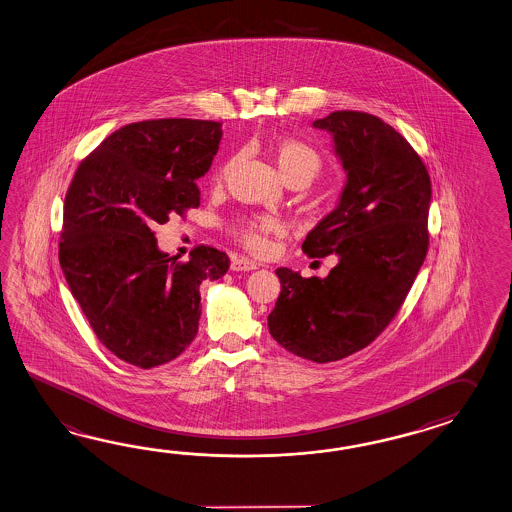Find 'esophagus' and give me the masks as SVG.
I'll return each instance as SVG.
<instances>
[{
  "instance_id": "1",
  "label": "esophagus",
  "mask_w": 512,
  "mask_h": 512,
  "mask_svg": "<svg viewBox=\"0 0 512 512\" xmlns=\"http://www.w3.org/2000/svg\"><path fill=\"white\" fill-rule=\"evenodd\" d=\"M230 267H232V271H254V269H258V263L250 258H245V256H236Z\"/></svg>"
}]
</instances>
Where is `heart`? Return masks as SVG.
<instances>
[{"label":"heart","instance_id":"heart-1","mask_svg":"<svg viewBox=\"0 0 512 512\" xmlns=\"http://www.w3.org/2000/svg\"><path fill=\"white\" fill-rule=\"evenodd\" d=\"M275 159L278 169L282 172L284 180L293 176H302L312 182L315 174L321 169V158L314 148L297 139H286L276 146ZM223 174V171L219 172ZM282 230V223L271 215H256L239 219L236 224L237 236L252 250L267 249L269 236L278 234Z\"/></svg>","mask_w":512,"mask_h":512}]
</instances>
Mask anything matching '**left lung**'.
I'll list each match as a JSON object with an SVG mask.
<instances>
[{
  "label": "left lung",
  "mask_w": 512,
  "mask_h": 512,
  "mask_svg": "<svg viewBox=\"0 0 512 512\" xmlns=\"http://www.w3.org/2000/svg\"><path fill=\"white\" fill-rule=\"evenodd\" d=\"M330 133L347 174L336 208L302 243L310 258L338 256L325 278L276 269L269 332L317 364L364 349L394 319L423 265L431 180L420 156L380 118L336 111L312 124Z\"/></svg>",
  "instance_id": "obj_1"
}]
</instances>
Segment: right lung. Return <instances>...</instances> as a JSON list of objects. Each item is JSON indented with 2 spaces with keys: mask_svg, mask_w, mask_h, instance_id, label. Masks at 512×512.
I'll return each mask as SVG.
<instances>
[{
  "mask_svg": "<svg viewBox=\"0 0 512 512\" xmlns=\"http://www.w3.org/2000/svg\"><path fill=\"white\" fill-rule=\"evenodd\" d=\"M221 124L159 118L122 126L81 161L65 198L59 263L94 334L132 366H161L195 340L200 284L226 275L221 250L178 263L154 226L200 206Z\"/></svg>",
  "mask_w": 512,
  "mask_h": 512,
  "instance_id": "obj_1",
  "label": "right lung"
}]
</instances>
